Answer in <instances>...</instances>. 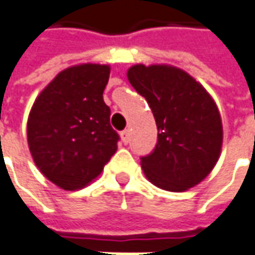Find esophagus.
<instances>
[{"mask_svg":"<svg viewBox=\"0 0 255 255\" xmlns=\"http://www.w3.org/2000/svg\"><path fill=\"white\" fill-rule=\"evenodd\" d=\"M120 135H121V139H123V142H124V144H127L128 141H129V131H128V129L121 131V132H120Z\"/></svg>","mask_w":255,"mask_h":255,"instance_id":"1","label":"esophagus"}]
</instances>
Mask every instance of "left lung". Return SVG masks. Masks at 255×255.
<instances>
[{"label":"left lung","mask_w":255,"mask_h":255,"mask_svg":"<svg viewBox=\"0 0 255 255\" xmlns=\"http://www.w3.org/2000/svg\"><path fill=\"white\" fill-rule=\"evenodd\" d=\"M128 81L155 118L158 139L141 167L151 183L167 191H185L214 168L223 144L216 103L193 77L168 65L131 67Z\"/></svg>","instance_id":"1"}]
</instances>
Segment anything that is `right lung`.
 I'll list each match as a JSON object with an SVG mask.
<instances>
[{"label":"right lung","mask_w":255,"mask_h":255,"mask_svg":"<svg viewBox=\"0 0 255 255\" xmlns=\"http://www.w3.org/2000/svg\"><path fill=\"white\" fill-rule=\"evenodd\" d=\"M110 67L83 64L61 71L35 100L28 117L31 155L39 171L64 190L83 188L117 151L103 93Z\"/></svg>","instance_id":"obj_1"}]
</instances>
